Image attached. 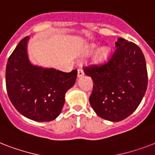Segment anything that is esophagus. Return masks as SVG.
<instances>
[{
	"label": "esophagus",
	"mask_w": 155,
	"mask_h": 155,
	"mask_svg": "<svg viewBox=\"0 0 155 155\" xmlns=\"http://www.w3.org/2000/svg\"><path fill=\"white\" fill-rule=\"evenodd\" d=\"M78 78H80L82 76H84V70L82 68H79L78 69Z\"/></svg>",
	"instance_id": "esophagus-1"
}]
</instances>
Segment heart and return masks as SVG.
Listing matches in <instances>:
<instances>
[{"label": "heart", "mask_w": 155, "mask_h": 155, "mask_svg": "<svg viewBox=\"0 0 155 155\" xmlns=\"http://www.w3.org/2000/svg\"><path fill=\"white\" fill-rule=\"evenodd\" d=\"M96 48L97 47H96L95 45H91L90 46V48H89V50L91 51H95ZM109 54H110V50H109V48H102L99 51V53H98L97 60L99 63H104L107 59Z\"/></svg>", "instance_id": "obj_1"}]
</instances>
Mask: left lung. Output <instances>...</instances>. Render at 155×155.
Here are the masks:
<instances>
[{"label":"left lung","mask_w":155,"mask_h":155,"mask_svg":"<svg viewBox=\"0 0 155 155\" xmlns=\"http://www.w3.org/2000/svg\"><path fill=\"white\" fill-rule=\"evenodd\" d=\"M110 60L84 68L93 80L91 106L98 116L119 122L127 118L140 104L147 88V64L140 48L123 38L115 42Z\"/></svg>","instance_id":"obj_1"}]
</instances>
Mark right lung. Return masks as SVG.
Listing matches in <instances>:
<instances>
[{
	"label": "right lung",
	"mask_w": 155,
	"mask_h": 155,
	"mask_svg": "<svg viewBox=\"0 0 155 155\" xmlns=\"http://www.w3.org/2000/svg\"><path fill=\"white\" fill-rule=\"evenodd\" d=\"M28 36L22 39L6 65V89L10 101L22 115L37 122L56 119L65 94L75 84L77 71L63 72L33 65L28 56Z\"/></svg>",
	"instance_id": "1"
}]
</instances>
